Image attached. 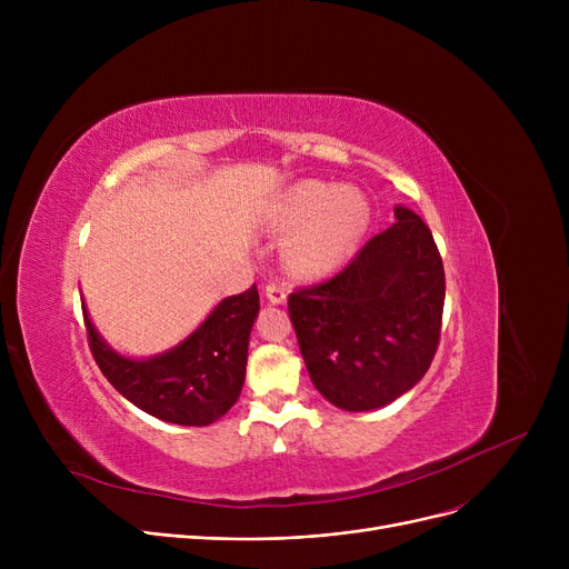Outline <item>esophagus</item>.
I'll use <instances>...</instances> for the list:
<instances>
[{"label":"esophagus","instance_id":"34e87169","mask_svg":"<svg viewBox=\"0 0 569 569\" xmlns=\"http://www.w3.org/2000/svg\"><path fill=\"white\" fill-rule=\"evenodd\" d=\"M264 297L272 305H283L286 297H288V286L286 283H279V281H272L264 286Z\"/></svg>","mask_w":569,"mask_h":569}]
</instances>
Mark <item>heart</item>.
<instances>
[{
	"mask_svg": "<svg viewBox=\"0 0 569 569\" xmlns=\"http://www.w3.org/2000/svg\"><path fill=\"white\" fill-rule=\"evenodd\" d=\"M369 223V202L362 191L305 182L297 187L279 219L281 232H301L288 247L292 272L313 277L335 267Z\"/></svg>",
	"mask_w": 569,
	"mask_h": 569,
	"instance_id": "b5f03b06",
	"label": "heart"
}]
</instances>
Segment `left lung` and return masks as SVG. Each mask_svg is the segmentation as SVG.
Here are the masks:
<instances>
[{
  "label": "left lung",
  "mask_w": 569,
  "mask_h": 569,
  "mask_svg": "<svg viewBox=\"0 0 569 569\" xmlns=\"http://www.w3.org/2000/svg\"><path fill=\"white\" fill-rule=\"evenodd\" d=\"M339 274L297 288L288 313L316 390L362 412L406 395L440 341L445 269L429 226L406 207Z\"/></svg>",
  "instance_id": "left-lung-1"
}]
</instances>
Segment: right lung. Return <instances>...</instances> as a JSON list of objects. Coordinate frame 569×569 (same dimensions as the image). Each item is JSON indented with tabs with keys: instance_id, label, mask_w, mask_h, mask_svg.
<instances>
[{
	"instance_id": "obj_1",
	"label": "right lung",
	"mask_w": 569,
	"mask_h": 569,
	"mask_svg": "<svg viewBox=\"0 0 569 569\" xmlns=\"http://www.w3.org/2000/svg\"><path fill=\"white\" fill-rule=\"evenodd\" d=\"M258 309L256 286L226 297L189 339L152 360L112 352L84 309L82 316L94 362L119 395L163 422L207 427L221 420L242 392Z\"/></svg>"
}]
</instances>
